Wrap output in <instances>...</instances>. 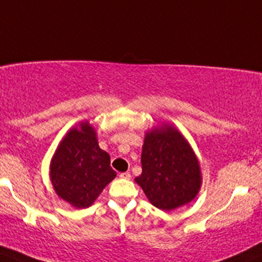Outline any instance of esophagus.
Here are the masks:
<instances>
[{"mask_svg": "<svg viewBox=\"0 0 262 262\" xmlns=\"http://www.w3.org/2000/svg\"><path fill=\"white\" fill-rule=\"evenodd\" d=\"M119 176H120V179H124V180H130L131 179L130 172H121Z\"/></svg>", "mask_w": 262, "mask_h": 262, "instance_id": "obj_1", "label": "esophagus"}]
</instances>
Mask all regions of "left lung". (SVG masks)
I'll return each instance as SVG.
<instances>
[{"label":"left lung","instance_id":"obj_1","mask_svg":"<svg viewBox=\"0 0 262 262\" xmlns=\"http://www.w3.org/2000/svg\"><path fill=\"white\" fill-rule=\"evenodd\" d=\"M141 163L142 173L135 182L158 209L170 211L198 195L203 182L199 159L172 124L164 122L146 131Z\"/></svg>","mask_w":262,"mask_h":262}]
</instances>
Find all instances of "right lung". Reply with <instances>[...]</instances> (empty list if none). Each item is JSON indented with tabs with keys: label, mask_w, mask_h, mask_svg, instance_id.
Wrapping results in <instances>:
<instances>
[{
	"label": "right lung",
	"mask_w": 262,
	"mask_h": 262,
	"mask_svg": "<svg viewBox=\"0 0 262 262\" xmlns=\"http://www.w3.org/2000/svg\"><path fill=\"white\" fill-rule=\"evenodd\" d=\"M116 177L111 157L98 146L96 128L83 120L67 132L50 164L56 194L76 209L91 206Z\"/></svg>",
	"instance_id": "obj_1"
}]
</instances>
